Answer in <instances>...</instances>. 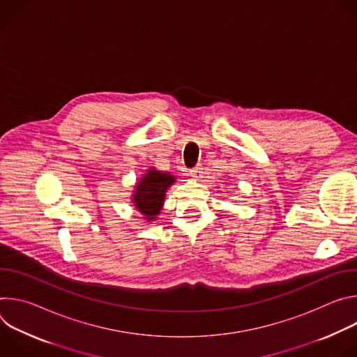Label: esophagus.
<instances>
[{"label":"esophagus","instance_id":"34e87169","mask_svg":"<svg viewBox=\"0 0 357 357\" xmlns=\"http://www.w3.org/2000/svg\"><path fill=\"white\" fill-rule=\"evenodd\" d=\"M190 176L195 179H200L203 176V168L200 165L195 167L193 169H190Z\"/></svg>","mask_w":357,"mask_h":357}]
</instances>
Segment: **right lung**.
<instances>
[{
	"label": "right lung",
	"instance_id": "obj_1",
	"mask_svg": "<svg viewBox=\"0 0 357 357\" xmlns=\"http://www.w3.org/2000/svg\"><path fill=\"white\" fill-rule=\"evenodd\" d=\"M174 182V175H171L169 172L157 171L155 168L148 169L139 178L131 200L145 220H155L157 216L161 213L165 193Z\"/></svg>",
	"mask_w": 357,
	"mask_h": 357
}]
</instances>
